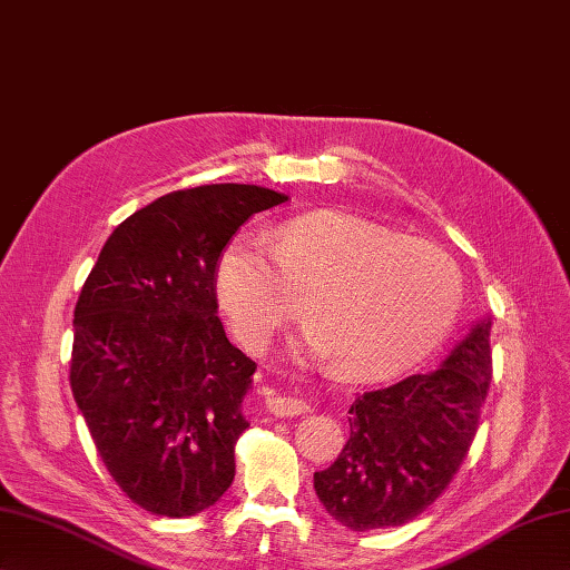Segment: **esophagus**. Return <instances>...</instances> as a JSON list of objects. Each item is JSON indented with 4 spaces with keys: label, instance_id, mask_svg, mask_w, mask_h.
<instances>
[{
    "label": "esophagus",
    "instance_id": "esophagus-1",
    "mask_svg": "<svg viewBox=\"0 0 570 570\" xmlns=\"http://www.w3.org/2000/svg\"><path fill=\"white\" fill-rule=\"evenodd\" d=\"M265 404L274 416H298L308 412V404H305L301 397L279 395V392H267Z\"/></svg>",
    "mask_w": 570,
    "mask_h": 570
}]
</instances>
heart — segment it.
Instances as JSON below:
<instances>
[{"label": "heart", "mask_w": 570, "mask_h": 570, "mask_svg": "<svg viewBox=\"0 0 570 570\" xmlns=\"http://www.w3.org/2000/svg\"><path fill=\"white\" fill-rule=\"evenodd\" d=\"M216 296L247 348L296 315L305 346L348 377H385L424 356L458 315L462 276L441 247L356 216L296 218L272 236L240 233L216 262Z\"/></svg>", "instance_id": "heart-1"}]
</instances>
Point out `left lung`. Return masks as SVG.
<instances>
[{
  "label": "left lung",
  "mask_w": 570,
  "mask_h": 570,
  "mask_svg": "<svg viewBox=\"0 0 570 570\" xmlns=\"http://www.w3.org/2000/svg\"><path fill=\"white\" fill-rule=\"evenodd\" d=\"M491 317L479 320L441 366L363 392L348 406V441L315 493L354 532L397 528L441 495L466 458L491 383Z\"/></svg>",
  "instance_id": "left-lung-1"
}]
</instances>
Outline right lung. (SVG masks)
<instances>
[{
  "label": "right lung",
  "instance_id": "obj_1",
  "mask_svg": "<svg viewBox=\"0 0 570 570\" xmlns=\"http://www.w3.org/2000/svg\"><path fill=\"white\" fill-rule=\"evenodd\" d=\"M286 199L236 183L158 197L110 233L81 288L71 392L106 470L154 515H197L236 476L257 366L216 315V262L247 218Z\"/></svg>",
  "mask_w": 570,
  "mask_h": 570
}]
</instances>
